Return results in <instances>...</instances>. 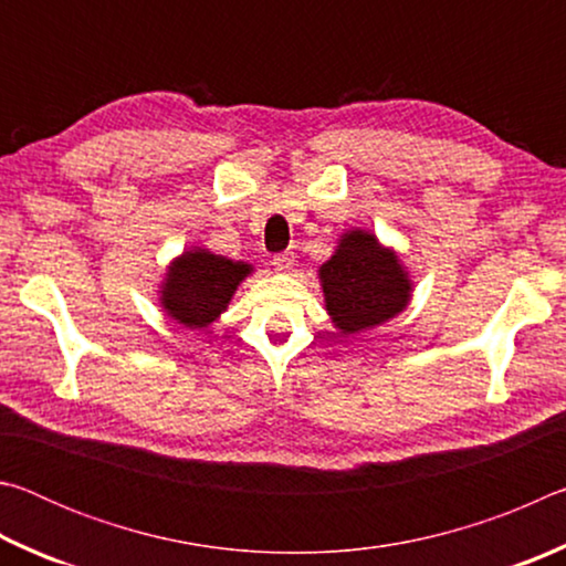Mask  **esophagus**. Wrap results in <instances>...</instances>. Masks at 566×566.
Masks as SVG:
<instances>
[{
	"mask_svg": "<svg viewBox=\"0 0 566 566\" xmlns=\"http://www.w3.org/2000/svg\"><path fill=\"white\" fill-rule=\"evenodd\" d=\"M272 264H274V270L276 272H290L292 270V264H294V254L292 252H280V254H274L272 256Z\"/></svg>",
	"mask_w": 566,
	"mask_h": 566,
	"instance_id": "esophagus-1",
	"label": "esophagus"
}]
</instances>
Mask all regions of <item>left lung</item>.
<instances>
[{
    "mask_svg": "<svg viewBox=\"0 0 566 566\" xmlns=\"http://www.w3.org/2000/svg\"><path fill=\"white\" fill-rule=\"evenodd\" d=\"M319 280L329 317L342 334H359L391 319L405 310L411 294L397 254L361 229L339 239L332 260L319 266Z\"/></svg>",
    "mask_w": 566,
    "mask_h": 566,
    "instance_id": "obj_1",
    "label": "left lung"
}]
</instances>
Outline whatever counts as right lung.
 <instances>
[{
  "instance_id": "1",
  "label": "right lung",
  "mask_w": 566,
  "mask_h": 566,
  "mask_svg": "<svg viewBox=\"0 0 566 566\" xmlns=\"http://www.w3.org/2000/svg\"><path fill=\"white\" fill-rule=\"evenodd\" d=\"M249 272L252 264L227 260L197 247L169 266L159 302L179 324L202 329L227 310L239 282Z\"/></svg>"
}]
</instances>
